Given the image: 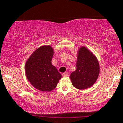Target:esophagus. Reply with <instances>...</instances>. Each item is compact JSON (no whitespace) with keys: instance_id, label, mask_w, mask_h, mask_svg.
I'll use <instances>...</instances> for the list:
<instances>
[{"instance_id":"esophagus-1","label":"esophagus","mask_w":123,"mask_h":123,"mask_svg":"<svg viewBox=\"0 0 123 123\" xmlns=\"http://www.w3.org/2000/svg\"><path fill=\"white\" fill-rule=\"evenodd\" d=\"M68 75H69V73H68V72H64V73H63V74H62V76H67Z\"/></svg>"}]
</instances>
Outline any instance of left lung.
<instances>
[{
  "instance_id": "1",
  "label": "left lung",
  "mask_w": 123,
  "mask_h": 123,
  "mask_svg": "<svg viewBox=\"0 0 123 123\" xmlns=\"http://www.w3.org/2000/svg\"><path fill=\"white\" fill-rule=\"evenodd\" d=\"M99 72V63L95 56L85 47H81L78 53L76 69L70 74L73 86L79 89L89 88L96 82Z\"/></svg>"
}]
</instances>
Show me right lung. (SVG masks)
Returning <instances> with one entry per match:
<instances>
[{
  "mask_svg": "<svg viewBox=\"0 0 123 123\" xmlns=\"http://www.w3.org/2000/svg\"><path fill=\"white\" fill-rule=\"evenodd\" d=\"M53 50L49 45L40 47L25 64L28 80L36 89L49 92L57 86L62 75L51 64Z\"/></svg>",
  "mask_w": 123,
  "mask_h": 123,
  "instance_id": "obj_1",
  "label": "right lung"
}]
</instances>
